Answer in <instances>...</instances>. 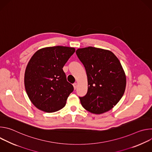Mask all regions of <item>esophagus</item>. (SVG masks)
Segmentation results:
<instances>
[{"label": "esophagus", "instance_id": "esophagus-1", "mask_svg": "<svg viewBox=\"0 0 152 152\" xmlns=\"http://www.w3.org/2000/svg\"><path fill=\"white\" fill-rule=\"evenodd\" d=\"M73 87H74V88H75V89H76V87H77V83H74L73 84Z\"/></svg>", "mask_w": 152, "mask_h": 152}]
</instances>
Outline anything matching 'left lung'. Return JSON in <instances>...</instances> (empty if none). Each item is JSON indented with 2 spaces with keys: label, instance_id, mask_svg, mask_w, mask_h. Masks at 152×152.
<instances>
[{
  "label": "left lung",
  "instance_id": "left-lung-1",
  "mask_svg": "<svg viewBox=\"0 0 152 152\" xmlns=\"http://www.w3.org/2000/svg\"><path fill=\"white\" fill-rule=\"evenodd\" d=\"M76 53L88 79L87 93L79 97L82 106L95 114L110 111L126 88V75L120 61L112 52L93 47L78 49Z\"/></svg>",
  "mask_w": 152,
  "mask_h": 152
}]
</instances>
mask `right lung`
<instances>
[{"label":"right lung","mask_w":152,"mask_h":152,"mask_svg":"<svg viewBox=\"0 0 152 152\" xmlns=\"http://www.w3.org/2000/svg\"><path fill=\"white\" fill-rule=\"evenodd\" d=\"M75 49L53 46L37 50L29 60L25 73L26 93L38 110L54 113L63 108L73 92L62 68Z\"/></svg>","instance_id":"1"}]
</instances>
